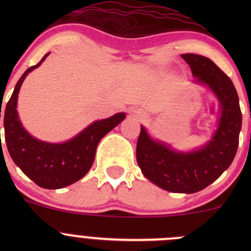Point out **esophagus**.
Wrapping results in <instances>:
<instances>
[{"instance_id": "esophagus-1", "label": "esophagus", "mask_w": 251, "mask_h": 251, "mask_svg": "<svg viewBox=\"0 0 251 251\" xmlns=\"http://www.w3.org/2000/svg\"><path fill=\"white\" fill-rule=\"evenodd\" d=\"M133 118L135 119H137V120H142V119H143V115H142L141 113H138V111H133Z\"/></svg>"}]
</instances>
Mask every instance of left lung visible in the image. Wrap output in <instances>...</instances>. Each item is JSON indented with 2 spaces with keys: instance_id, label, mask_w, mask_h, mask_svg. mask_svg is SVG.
Listing matches in <instances>:
<instances>
[{
  "instance_id": "obj_1",
  "label": "left lung",
  "mask_w": 251,
  "mask_h": 251,
  "mask_svg": "<svg viewBox=\"0 0 251 251\" xmlns=\"http://www.w3.org/2000/svg\"><path fill=\"white\" fill-rule=\"evenodd\" d=\"M194 83L206 86L220 103L217 127L201 148L182 151L151 137L141 125L136 158L142 174L151 183L174 193H196L216 181L233 161L242 128L239 98L231 78L211 59L186 53Z\"/></svg>"
}]
</instances>
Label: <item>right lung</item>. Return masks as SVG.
<instances>
[{
	"label": "right lung",
	"mask_w": 251,
	"mask_h": 251,
	"mask_svg": "<svg viewBox=\"0 0 251 251\" xmlns=\"http://www.w3.org/2000/svg\"><path fill=\"white\" fill-rule=\"evenodd\" d=\"M48 54L44 55L39 64L29 68L17 82L3 110L4 141L11 158L30 179L42 188L59 189L75 183L90 171L100 141L125 119L126 114L118 113L93 121L72 140L62 143L40 141L30 135L18 115V95L27 74L40 67Z\"/></svg>",
	"instance_id": "add662e5"
}]
</instances>
